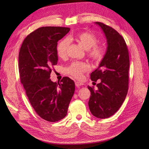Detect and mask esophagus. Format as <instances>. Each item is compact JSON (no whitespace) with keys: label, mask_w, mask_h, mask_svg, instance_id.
<instances>
[{"label":"esophagus","mask_w":149,"mask_h":149,"mask_svg":"<svg viewBox=\"0 0 149 149\" xmlns=\"http://www.w3.org/2000/svg\"><path fill=\"white\" fill-rule=\"evenodd\" d=\"M75 86L79 87V86H82V85H83L84 84L83 83H81V82H79V81H75Z\"/></svg>","instance_id":"34e87169"}]
</instances>
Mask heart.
Returning a JSON list of instances; mask_svg holds the SVG:
<instances>
[{
	"mask_svg": "<svg viewBox=\"0 0 149 149\" xmlns=\"http://www.w3.org/2000/svg\"><path fill=\"white\" fill-rule=\"evenodd\" d=\"M75 40L84 49L87 50V54L91 60L97 63L102 61L105 55V47L96 44L97 38L93 33L88 31L80 33L75 36ZM69 45L70 42L67 38L59 41L56 47L57 54L59 58H63L66 56ZM88 69L89 66L86 63L74 61L65 68V72L73 77L80 79L83 77V73Z\"/></svg>",
	"mask_w": 149,
	"mask_h": 149,
	"instance_id": "1",
	"label": "heart"
}]
</instances>
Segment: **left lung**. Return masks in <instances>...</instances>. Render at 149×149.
Wrapping results in <instances>:
<instances>
[{"label":"left lung","instance_id":"8db88e82","mask_svg":"<svg viewBox=\"0 0 149 149\" xmlns=\"http://www.w3.org/2000/svg\"><path fill=\"white\" fill-rule=\"evenodd\" d=\"M107 39L106 54L95 70L90 75L96 82L97 90L88 86L90 90L88 106L91 114L97 118H107L121 107L128 91L129 56L123 38L111 27L96 22Z\"/></svg>","mask_w":149,"mask_h":149}]
</instances>
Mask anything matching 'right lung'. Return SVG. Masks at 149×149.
<instances>
[{
	"label": "right lung",
	"mask_w": 149,
	"mask_h": 149,
	"mask_svg": "<svg viewBox=\"0 0 149 149\" xmlns=\"http://www.w3.org/2000/svg\"><path fill=\"white\" fill-rule=\"evenodd\" d=\"M70 29L42 27L24 39L18 55L21 83L34 111L50 122L64 118L75 91V83L68 77L58 83L50 80L52 68L58 63V42Z\"/></svg>",
	"instance_id": "obj_1"
}]
</instances>
